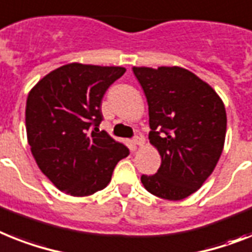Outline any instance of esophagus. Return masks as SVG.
<instances>
[{"label":"esophagus","mask_w":252,"mask_h":252,"mask_svg":"<svg viewBox=\"0 0 252 252\" xmlns=\"http://www.w3.org/2000/svg\"><path fill=\"white\" fill-rule=\"evenodd\" d=\"M132 143H134L135 145H138V147H141V145L144 144V138H141V136H134V139H132Z\"/></svg>","instance_id":"obj_1"}]
</instances>
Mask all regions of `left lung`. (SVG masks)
<instances>
[{"mask_svg": "<svg viewBox=\"0 0 252 252\" xmlns=\"http://www.w3.org/2000/svg\"><path fill=\"white\" fill-rule=\"evenodd\" d=\"M149 109V141L158 149L161 166L141 175L152 194L184 199L202 187L223 152L226 113L209 84L180 66L132 68Z\"/></svg>", "mask_w": 252, "mask_h": 252, "instance_id": "left-lung-1", "label": "left lung"}]
</instances>
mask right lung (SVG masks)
I'll list each match as a JSON object with an SVG mask.
<instances>
[{
  "label": "right lung",
  "mask_w": 252,
  "mask_h": 252,
  "mask_svg": "<svg viewBox=\"0 0 252 252\" xmlns=\"http://www.w3.org/2000/svg\"><path fill=\"white\" fill-rule=\"evenodd\" d=\"M122 66L70 63L50 72L27 99L26 127L41 171L62 192L84 197L111 182L128 148L99 131L101 100Z\"/></svg>",
  "instance_id": "right-lung-1"
}]
</instances>
